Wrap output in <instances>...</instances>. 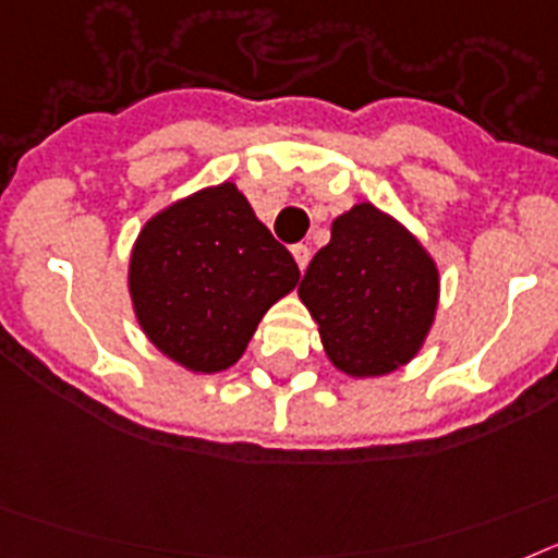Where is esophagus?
I'll return each instance as SVG.
<instances>
[{"label": "esophagus", "instance_id": "1", "mask_svg": "<svg viewBox=\"0 0 558 558\" xmlns=\"http://www.w3.org/2000/svg\"><path fill=\"white\" fill-rule=\"evenodd\" d=\"M292 258L298 260L300 272H303V269H306V266H308V258H312V250H308L306 244H294L292 246Z\"/></svg>", "mask_w": 558, "mask_h": 558}]
</instances>
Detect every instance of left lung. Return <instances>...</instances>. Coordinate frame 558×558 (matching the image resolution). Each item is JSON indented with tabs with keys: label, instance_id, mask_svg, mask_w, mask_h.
I'll use <instances>...</instances> for the list:
<instances>
[{
	"label": "left lung",
	"instance_id": "left-lung-1",
	"mask_svg": "<svg viewBox=\"0 0 558 558\" xmlns=\"http://www.w3.org/2000/svg\"><path fill=\"white\" fill-rule=\"evenodd\" d=\"M438 266L413 232L371 202L331 225L300 280L328 360L348 376H385L424 345L438 308Z\"/></svg>",
	"mask_w": 558,
	"mask_h": 558
}]
</instances>
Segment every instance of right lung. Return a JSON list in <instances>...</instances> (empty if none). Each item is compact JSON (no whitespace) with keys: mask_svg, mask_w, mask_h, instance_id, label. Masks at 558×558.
Instances as JSON below:
<instances>
[{"mask_svg":"<svg viewBox=\"0 0 558 558\" xmlns=\"http://www.w3.org/2000/svg\"><path fill=\"white\" fill-rule=\"evenodd\" d=\"M298 280L289 250L232 182L179 198L145 221L129 264L140 328L193 373L235 365L260 317Z\"/></svg>","mask_w":558,"mask_h":558,"instance_id":"right-lung-1","label":"right lung"}]
</instances>
